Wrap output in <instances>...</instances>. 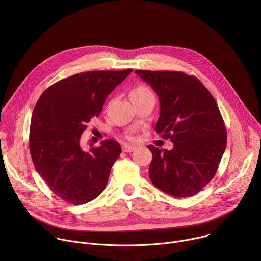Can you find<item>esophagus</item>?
<instances>
[{
    "mask_svg": "<svg viewBox=\"0 0 261 261\" xmlns=\"http://www.w3.org/2000/svg\"><path fill=\"white\" fill-rule=\"evenodd\" d=\"M122 148H123V152L130 153V152H133L136 147L134 145H131V144H123Z\"/></svg>",
    "mask_w": 261,
    "mask_h": 261,
    "instance_id": "34e87169",
    "label": "esophagus"
}]
</instances>
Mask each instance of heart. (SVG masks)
Returning <instances> with one entry per match:
<instances>
[{
	"mask_svg": "<svg viewBox=\"0 0 261 261\" xmlns=\"http://www.w3.org/2000/svg\"><path fill=\"white\" fill-rule=\"evenodd\" d=\"M151 94H152V92L148 88H146L144 86H137L130 92V97H139V96H145V95H151ZM127 137L129 139L133 138L132 134H129Z\"/></svg>",
	"mask_w": 261,
	"mask_h": 261,
	"instance_id": "obj_1",
	"label": "heart"
}]
</instances>
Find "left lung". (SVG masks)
Returning <instances> with one entry per match:
<instances>
[{
    "label": "left lung",
    "mask_w": 261,
    "mask_h": 261,
    "mask_svg": "<svg viewBox=\"0 0 261 261\" xmlns=\"http://www.w3.org/2000/svg\"><path fill=\"white\" fill-rule=\"evenodd\" d=\"M160 101L156 132L173 142L172 150L153 144L148 169L152 182L174 197L198 193L215 176L227 133L219 107L195 76L177 71L135 70Z\"/></svg>",
    "instance_id": "obj_1"
}]
</instances>
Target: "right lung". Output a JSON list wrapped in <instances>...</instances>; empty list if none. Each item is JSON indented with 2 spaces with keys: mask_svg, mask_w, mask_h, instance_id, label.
<instances>
[{
  "mask_svg": "<svg viewBox=\"0 0 261 261\" xmlns=\"http://www.w3.org/2000/svg\"><path fill=\"white\" fill-rule=\"evenodd\" d=\"M131 72L79 73L47 88L37 101L30 126L32 160L48 188L63 200L85 204L105 189L121 145L106 139L85 150L81 136L100 115L106 97Z\"/></svg>",
  "mask_w": 261,
  "mask_h": 261,
  "instance_id": "right-lung-1",
  "label": "right lung"
}]
</instances>
